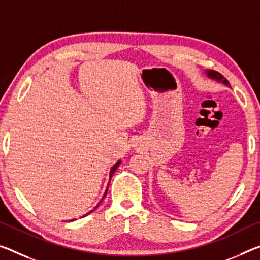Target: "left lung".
I'll return each mask as SVG.
<instances>
[{
  "label": "left lung",
  "mask_w": 260,
  "mask_h": 260,
  "mask_svg": "<svg viewBox=\"0 0 260 260\" xmlns=\"http://www.w3.org/2000/svg\"><path fill=\"white\" fill-rule=\"evenodd\" d=\"M205 74H206V75H207V77H208V78H211V80L219 82V83L224 84V85L229 86V88H230V84H229L228 80H225V78L223 77V75H222V74H220L219 72H216V71H212V69H206V71H205Z\"/></svg>",
  "instance_id": "obj_1"
}]
</instances>
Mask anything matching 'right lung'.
<instances>
[{
    "label": "right lung",
    "instance_id": "obj_1",
    "mask_svg": "<svg viewBox=\"0 0 260 260\" xmlns=\"http://www.w3.org/2000/svg\"><path fill=\"white\" fill-rule=\"evenodd\" d=\"M120 163H121V159H119V160H118V162H117V163H115V164H114V166H113L112 168H111V170H110V180H111V178H112V175L114 174V171H115V170H117V168H118L119 166H120ZM109 184H110V183H109ZM109 184H108V187H106V189H105V193H104V196H103V198H102V199H101V201H100V203H98V204H97V206H96V207H94V208L92 209V211H90L89 213H86V214H85V215H83V216H82V217H84V216H86V215H89V214H90V213H92V212L94 211V209H96V208L98 207V206H100V204L102 203V200H103V199H104V198H105V196H106V193H108ZM74 220H76V219H73V220H69V221H74Z\"/></svg>",
    "mask_w": 260,
    "mask_h": 260
}]
</instances>
